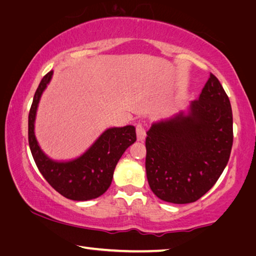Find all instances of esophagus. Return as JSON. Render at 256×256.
<instances>
[{"label":"esophagus","instance_id":"esophagus-1","mask_svg":"<svg viewBox=\"0 0 256 256\" xmlns=\"http://www.w3.org/2000/svg\"><path fill=\"white\" fill-rule=\"evenodd\" d=\"M136 134H137V140H144L146 137V129L145 126L142 124H137L136 126Z\"/></svg>","mask_w":256,"mask_h":256}]
</instances>
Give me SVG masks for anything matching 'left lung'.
<instances>
[{
    "label": "left lung",
    "mask_w": 256,
    "mask_h": 256,
    "mask_svg": "<svg viewBox=\"0 0 256 256\" xmlns=\"http://www.w3.org/2000/svg\"><path fill=\"white\" fill-rule=\"evenodd\" d=\"M232 146V114L220 82L210 73L189 114L152 124L146 137V176L166 202H194L226 168Z\"/></svg>",
    "instance_id": "obj_1"
}]
</instances>
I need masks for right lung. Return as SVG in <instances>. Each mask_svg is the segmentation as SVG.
Here are the masks:
<instances>
[{
  "instance_id": "right-lung-1",
  "label": "right lung",
  "mask_w": 256,
  "mask_h": 256,
  "mask_svg": "<svg viewBox=\"0 0 256 256\" xmlns=\"http://www.w3.org/2000/svg\"><path fill=\"white\" fill-rule=\"evenodd\" d=\"M52 70L44 76L34 93L28 118V140L39 172L58 194L67 199H96L109 189L116 165L124 150L136 142L134 126L109 128L85 153L68 162L52 160L40 150L34 136V119L40 96L50 82Z\"/></svg>"
}]
</instances>
